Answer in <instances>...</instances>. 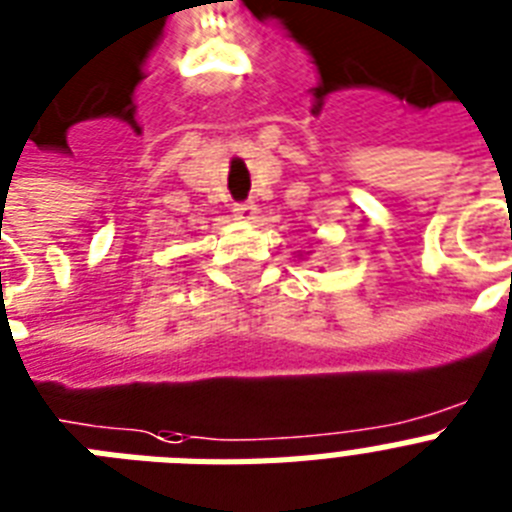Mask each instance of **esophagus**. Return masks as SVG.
<instances>
[{
    "label": "esophagus",
    "instance_id": "esophagus-1",
    "mask_svg": "<svg viewBox=\"0 0 512 512\" xmlns=\"http://www.w3.org/2000/svg\"><path fill=\"white\" fill-rule=\"evenodd\" d=\"M234 216L242 218V221H255L257 218V205L255 203H236Z\"/></svg>",
    "mask_w": 512,
    "mask_h": 512
}]
</instances>
